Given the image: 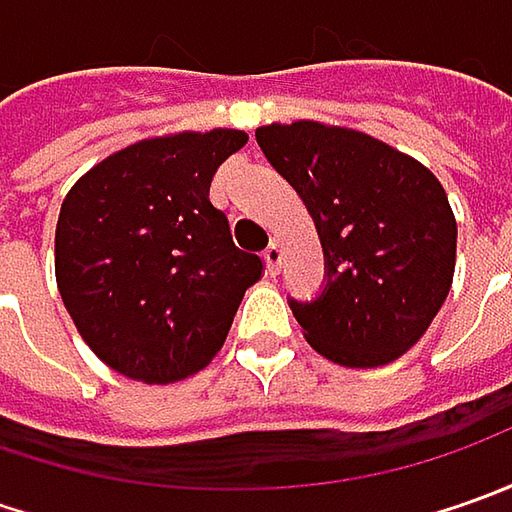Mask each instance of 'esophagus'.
Returning a JSON list of instances; mask_svg holds the SVG:
<instances>
[{
	"label": "esophagus",
	"mask_w": 512,
	"mask_h": 512,
	"mask_svg": "<svg viewBox=\"0 0 512 512\" xmlns=\"http://www.w3.org/2000/svg\"><path fill=\"white\" fill-rule=\"evenodd\" d=\"M262 256H265L267 273H270V276H276V273L282 270V247L276 245V242H270V247H267Z\"/></svg>",
	"instance_id": "34e87169"
}]
</instances>
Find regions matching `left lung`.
<instances>
[{
	"label": "left lung",
	"instance_id": "8db88e82",
	"mask_svg": "<svg viewBox=\"0 0 512 512\" xmlns=\"http://www.w3.org/2000/svg\"><path fill=\"white\" fill-rule=\"evenodd\" d=\"M256 142L305 199L325 250L319 296L287 299L310 347L344 367L399 359L453 282L456 219L439 179L359 130L267 125Z\"/></svg>",
	"mask_w": 512,
	"mask_h": 512
}]
</instances>
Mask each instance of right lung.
Wrapping results in <instances>:
<instances>
[{"mask_svg":"<svg viewBox=\"0 0 512 512\" xmlns=\"http://www.w3.org/2000/svg\"><path fill=\"white\" fill-rule=\"evenodd\" d=\"M242 130L145 139L88 170L62 202L56 282L90 350L130 379L179 382L227 339L262 259L233 245L210 182Z\"/></svg>","mask_w":512,"mask_h":512,"instance_id":"1","label":"right lung"}]
</instances>
